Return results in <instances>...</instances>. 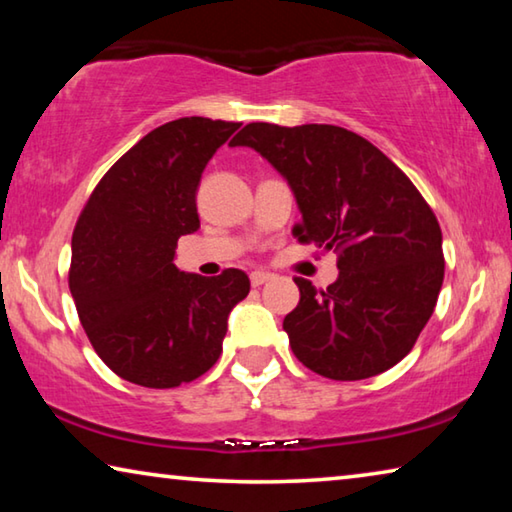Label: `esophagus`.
I'll list each match as a JSON object with an SVG mask.
<instances>
[{
	"label": "esophagus",
	"instance_id": "esophagus-1",
	"mask_svg": "<svg viewBox=\"0 0 512 512\" xmlns=\"http://www.w3.org/2000/svg\"><path fill=\"white\" fill-rule=\"evenodd\" d=\"M268 280H273V275L268 271H253V273H250V284H253V287H262V284H266Z\"/></svg>",
	"mask_w": 512,
	"mask_h": 512
}]
</instances>
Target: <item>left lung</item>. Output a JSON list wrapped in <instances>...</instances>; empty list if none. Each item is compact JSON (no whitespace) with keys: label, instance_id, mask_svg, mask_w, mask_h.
I'll return each mask as SVG.
<instances>
[{"label":"left lung","instance_id":"obj_1","mask_svg":"<svg viewBox=\"0 0 512 512\" xmlns=\"http://www.w3.org/2000/svg\"><path fill=\"white\" fill-rule=\"evenodd\" d=\"M230 146H250L287 180L302 223L293 235L339 253L325 291L296 277L298 307L284 318L302 366L357 381L400 363L436 307L445 277L443 232L406 173L341 126L255 121Z\"/></svg>","mask_w":512,"mask_h":512}]
</instances>
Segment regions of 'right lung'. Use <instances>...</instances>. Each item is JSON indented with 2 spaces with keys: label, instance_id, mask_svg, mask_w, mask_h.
I'll use <instances>...</instances> for the list:
<instances>
[{
  "label": "right lung",
  "instance_id": "obj_1",
  "mask_svg": "<svg viewBox=\"0 0 512 512\" xmlns=\"http://www.w3.org/2000/svg\"><path fill=\"white\" fill-rule=\"evenodd\" d=\"M239 126L207 117L158 126L112 164L76 221L69 291L94 352L131 384L173 388L205 375L248 296L239 268L203 277L173 264L178 239L201 228L203 169Z\"/></svg>",
  "mask_w": 512,
  "mask_h": 512
}]
</instances>
